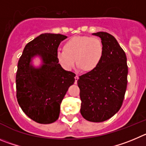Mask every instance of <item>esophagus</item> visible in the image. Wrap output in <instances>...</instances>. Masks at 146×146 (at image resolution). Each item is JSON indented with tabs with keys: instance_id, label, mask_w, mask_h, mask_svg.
<instances>
[{
	"instance_id": "34e87169",
	"label": "esophagus",
	"mask_w": 146,
	"mask_h": 146,
	"mask_svg": "<svg viewBox=\"0 0 146 146\" xmlns=\"http://www.w3.org/2000/svg\"><path fill=\"white\" fill-rule=\"evenodd\" d=\"M78 79V76H77V75H76V77H75V84H77Z\"/></svg>"
}]
</instances>
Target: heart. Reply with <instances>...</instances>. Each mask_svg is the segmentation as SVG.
I'll use <instances>...</instances> for the list:
<instances>
[{
	"label": "heart",
	"instance_id": "1",
	"mask_svg": "<svg viewBox=\"0 0 146 146\" xmlns=\"http://www.w3.org/2000/svg\"><path fill=\"white\" fill-rule=\"evenodd\" d=\"M105 48L102 41L97 37L86 35L74 36L63 45V50L58 51L59 62L65 69H70L76 64L84 73L95 70L104 57Z\"/></svg>",
	"mask_w": 146,
	"mask_h": 146
}]
</instances>
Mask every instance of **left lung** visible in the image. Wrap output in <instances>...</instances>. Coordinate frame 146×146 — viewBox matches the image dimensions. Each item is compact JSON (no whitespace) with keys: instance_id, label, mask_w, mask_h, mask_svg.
<instances>
[{"instance_id":"obj_1","label":"left lung","mask_w":146,"mask_h":146,"mask_svg":"<svg viewBox=\"0 0 146 146\" xmlns=\"http://www.w3.org/2000/svg\"><path fill=\"white\" fill-rule=\"evenodd\" d=\"M104 45L102 62L95 70L79 76L81 114L86 120L102 122L121 108L127 86L128 67L125 52L111 34L98 32Z\"/></svg>"}]
</instances>
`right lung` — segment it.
<instances>
[{"label":"right lung","mask_w":146,"mask_h":146,"mask_svg":"<svg viewBox=\"0 0 146 146\" xmlns=\"http://www.w3.org/2000/svg\"><path fill=\"white\" fill-rule=\"evenodd\" d=\"M66 38L61 34H41L25 46L18 62V103L30 119L39 124H51L58 119L60 104L75 81L76 74L64 70L57 57L59 45ZM35 56L43 62L39 68L30 63Z\"/></svg>","instance_id":"add662e5"}]
</instances>
